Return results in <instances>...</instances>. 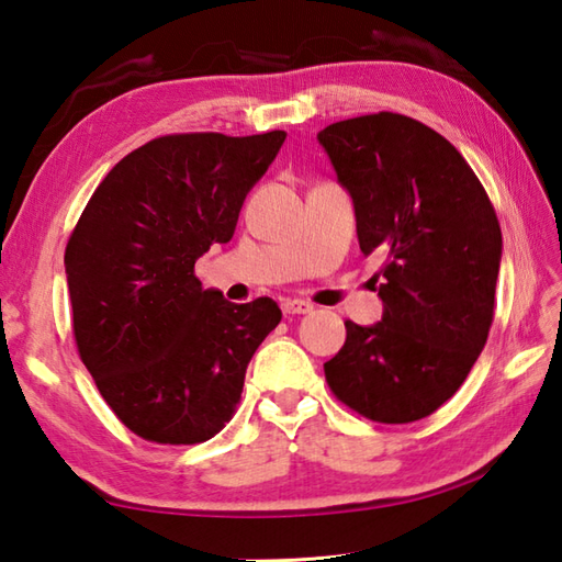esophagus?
<instances>
[{
    "label": "esophagus",
    "mask_w": 562,
    "mask_h": 562,
    "mask_svg": "<svg viewBox=\"0 0 562 562\" xmlns=\"http://www.w3.org/2000/svg\"><path fill=\"white\" fill-rule=\"evenodd\" d=\"M282 312L290 314V316L312 314L314 312V304L312 302H304V300H284L282 302Z\"/></svg>",
    "instance_id": "1"
}]
</instances>
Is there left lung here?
<instances>
[{
  "label": "left lung",
  "instance_id": "left-lung-1",
  "mask_svg": "<svg viewBox=\"0 0 562 562\" xmlns=\"http://www.w3.org/2000/svg\"><path fill=\"white\" fill-rule=\"evenodd\" d=\"M316 139L352 198L362 254L384 256V314L372 326L345 321L326 381L369 420H420L485 348L503 260L495 210L457 147L413 117H350Z\"/></svg>",
  "mask_w": 562,
  "mask_h": 562
}]
</instances>
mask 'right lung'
Here are the masks:
<instances>
[{
	"label": "right lung",
	"instance_id": "right-lung-1",
	"mask_svg": "<svg viewBox=\"0 0 562 562\" xmlns=\"http://www.w3.org/2000/svg\"><path fill=\"white\" fill-rule=\"evenodd\" d=\"M288 133L169 135L103 178L65 250L77 348L135 435L198 445L229 423L250 357L282 312L226 302L195 260L234 236L238 212Z\"/></svg>",
	"mask_w": 562,
	"mask_h": 562
}]
</instances>
